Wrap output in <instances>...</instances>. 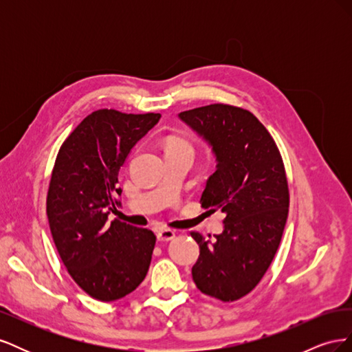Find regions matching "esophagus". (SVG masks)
<instances>
[{
	"instance_id": "1",
	"label": "esophagus",
	"mask_w": 352,
	"mask_h": 352,
	"mask_svg": "<svg viewBox=\"0 0 352 352\" xmlns=\"http://www.w3.org/2000/svg\"><path fill=\"white\" fill-rule=\"evenodd\" d=\"M175 238V232L172 229H160L157 232V239L162 242H168Z\"/></svg>"
}]
</instances>
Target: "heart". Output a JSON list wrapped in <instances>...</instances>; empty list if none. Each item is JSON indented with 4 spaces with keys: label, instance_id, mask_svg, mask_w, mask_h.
<instances>
[{
    "label": "heart",
    "instance_id": "obj_1",
    "mask_svg": "<svg viewBox=\"0 0 352 352\" xmlns=\"http://www.w3.org/2000/svg\"><path fill=\"white\" fill-rule=\"evenodd\" d=\"M179 148H188V150H192L190 145L186 141L180 140V138H173V140H170L167 142V150H179Z\"/></svg>",
    "mask_w": 352,
    "mask_h": 352
}]
</instances>
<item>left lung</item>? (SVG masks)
Here are the masks:
<instances>
[{
    "label": "left lung",
    "instance_id": "1",
    "mask_svg": "<svg viewBox=\"0 0 352 352\" xmlns=\"http://www.w3.org/2000/svg\"><path fill=\"white\" fill-rule=\"evenodd\" d=\"M179 119L216 160L201 204L226 214L214 242L190 233L199 245L192 279L202 294L235 301L257 286L279 248L289 208L282 157L267 129L243 109L211 104Z\"/></svg>",
    "mask_w": 352,
    "mask_h": 352
}]
</instances>
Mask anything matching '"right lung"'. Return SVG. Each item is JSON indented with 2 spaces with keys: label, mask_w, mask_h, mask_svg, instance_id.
Returning a JSON list of instances; mask_svg holds the SVG:
<instances>
[{
  "label": "right lung",
  "mask_w": 352,
  "mask_h": 352,
  "mask_svg": "<svg viewBox=\"0 0 352 352\" xmlns=\"http://www.w3.org/2000/svg\"><path fill=\"white\" fill-rule=\"evenodd\" d=\"M160 114L97 110L61 145L47 197L52 239L69 274L98 301L133 292L145 279L155 245L148 229L109 221L122 206L119 170Z\"/></svg>",
  "instance_id": "obj_1"
}]
</instances>
